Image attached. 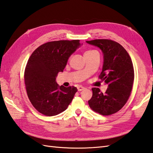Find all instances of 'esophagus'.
<instances>
[{"label":"esophagus","mask_w":153,"mask_h":153,"mask_svg":"<svg viewBox=\"0 0 153 153\" xmlns=\"http://www.w3.org/2000/svg\"><path fill=\"white\" fill-rule=\"evenodd\" d=\"M85 89V87H81V86H79L77 87V90L78 91H83Z\"/></svg>","instance_id":"esophagus-1"}]
</instances>
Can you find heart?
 <instances>
[{"label": "heart", "instance_id": "b5f03b06", "mask_svg": "<svg viewBox=\"0 0 153 153\" xmlns=\"http://www.w3.org/2000/svg\"><path fill=\"white\" fill-rule=\"evenodd\" d=\"M97 51L96 50H94V49H89V50H87L85 52L84 55H89V54H91V53H93L94 52H96Z\"/></svg>", "mask_w": 153, "mask_h": 153}]
</instances>
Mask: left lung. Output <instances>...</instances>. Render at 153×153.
Masks as SVG:
<instances>
[{"mask_svg":"<svg viewBox=\"0 0 153 153\" xmlns=\"http://www.w3.org/2000/svg\"><path fill=\"white\" fill-rule=\"evenodd\" d=\"M100 48L104 54V65L99 78L108 85L105 93L93 88V97L88 101L94 111L111 115L126 104L130 96L134 79L132 59L126 49L117 42L108 39L86 41Z\"/></svg>","mask_w":153,"mask_h":153,"instance_id":"1","label":"left lung"}]
</instances>
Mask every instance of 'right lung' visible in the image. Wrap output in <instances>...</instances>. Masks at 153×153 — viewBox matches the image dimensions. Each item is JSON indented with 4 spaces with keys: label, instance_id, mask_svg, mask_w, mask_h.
<instances>
[{
    "label": "right lung",
    "instance_id": "1",
    "mask_svg": "<svg viewBox=\"0 0 153 153\" xmlns=\"http://www.w3.org/2000/svg\"><path fill=\"white\" fill-rule=\"evenodd\" d=\"M79 45V40L49 42L39 46L28 59L24 74L27 93L32 105L42 114L58 115L72 102L77 88L59 86L55 79Z\"/></svg>",
    "mask_w": 153,
    "mask_h": 153
}]
</instances>
